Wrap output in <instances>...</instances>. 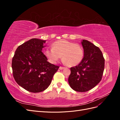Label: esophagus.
Returning <instances> with one entry per match:
<instances>
[{
    "label": "esophagus",
    "instance_id": "obj_1",
    "mask_svg": "<svg viewBox=\"0 0 120 120\" xmlns=\"http://www.w3.org/2000/svg\"><path fill=\"white\" fill-rule=\"evenodd\" d=\"M64 68L63 67H60L59 68V69H60V70H63V69H64Z\"/></svg>",
    "mask_w": 120,
    "mask_h": 120
}]
</instances>
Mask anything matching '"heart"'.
Here are the masks:
<instances>
[{
	"mask_svg": "<svg viewBox=\"0 0 120 120\" xmlns=\"http://www.w3.org/2000/svg\"><path fill=\"white\" fill-rule=\"evenodd\" d=\"M45 54L52 64L56 63L62 56L64 62L69 67L79 64L83 57V50L80 45L66 40L54 42L52 49L45 50Z\"/></svg>",
	"mask_w": 120,
	"mask_h": 120,
	"instance_id": "heart-1",
	"label": "heart"
}]
</instances>
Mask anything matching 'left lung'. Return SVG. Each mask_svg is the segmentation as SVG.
<instances>
[{"label": "left lung", "instance_id": "left-lung-1", "mask_svg": "<svg viewBox=\"0 0 120 120\" xmlns=\"http://www.w3.org/2000/svg\"><path fill=\"white\" fill-rule=\"evenodd\" d=\"M82 45L84 56L78 66L71 68L68 82L75 91L85 92L94 88L101 81L105 59L100 49L93 43L83 39Z\"/></svg>", "mask_w": 120, "mask_h": 120}]
</instances>
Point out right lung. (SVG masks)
<instances>
[{
  "mask_svg": "<svg viewBox=\"0 0 120 120\" xmlns=\"http://www.w3.org/2000/svg\"><path fill=\"white\" fill-rule=\"evenodd\" d=\"M46 41L32 38L17 48L12 58L13 75L16 82L32 93L46 90L60 67L48 62L42 52Z\"/></svg>",
  "mask_w": 120,
  "mask_h": 120,
  "instance_id": "add662e5",
  "label": "right lung"
}]
</instances>
